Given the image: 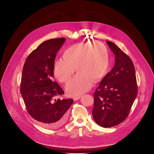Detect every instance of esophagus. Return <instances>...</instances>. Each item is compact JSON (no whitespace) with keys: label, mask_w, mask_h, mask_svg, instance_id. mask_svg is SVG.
<instances>
[{"label":"esophagus","mask_w":154,"mask_h":154,"mask_svg":"<svg viewBox=\"0 0 154 154\" xmlns=\"http://www.w3.org/2000/svg\"><path fill=\"white\" fill-rule=\"evenodd\" d=\"M80 98V96H75L73 97V99L74 101H76V100H78Z\"/></svg>","instance_id":"1"}]
</instances>
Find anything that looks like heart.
<instances>
[{"label": "heart", "instance_id": "1", "mask_svg": "<svg viewBox=\"0 0 154 154\" xmlns=\"http://www.w3.org/2000/svg\"><path fill=\"white\" fill-rule=\"evenodd\" d=\"M109 64L107 48L101 42H86L73 45L63 52V58L55 61L54 74L61 83L67 82L75 72L78 73L66 86L71 96L88 91L93 82L100 80L106 74Z\"/></svg>", "mask_w": 154, "mask_h": 154}]
</instances>
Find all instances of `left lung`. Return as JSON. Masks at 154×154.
Masks as SVG:
<instances>
[{"label": "left lung", "instance_id": "left-lung-1", "mask_svg": "<svg viewBox=\"0 0 154 154\" xmlns=\"http://www.w3.org/2000/svg\"><path fill=\"white\" fill-rule=\"evenodd\" d=\"M106 42L115 55V64L94 93L92 114L98 125L112 127L127 118L137 96L138 87L135 67L130 58L115 44Z\"/></svg>", "mask_w": 154, "mask_h": 154}]
</instances>
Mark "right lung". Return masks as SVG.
<instances>
[{"label": "right lung", "mask_w": 154, "mask_h": 154, "mask_svg": "<svg viewBox=\"0 0 154 154\" xmlns=\"http://www.w3.org/2000/svg\"><path fill=\"white\" fill-rule=\"evenodd\" d=\"M66 39H51L42 42L27 58L21 77L20 91L29 115L42 126L55 128L66 120L72 99H55L64 91L52 80L56 54Z\"/></svg>", "instance_id": "1"}]
</instances>
